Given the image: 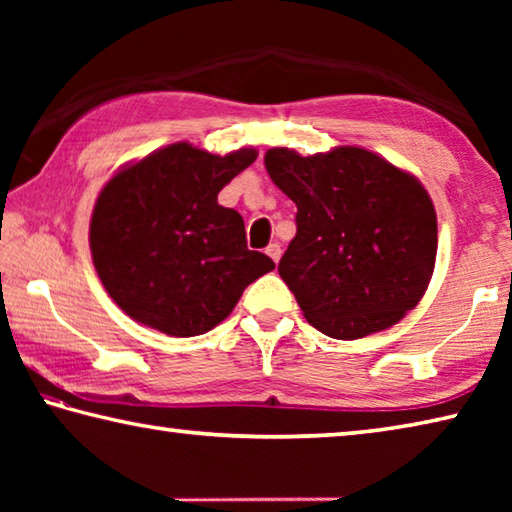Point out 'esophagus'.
Wrapping results in <instances>:
<instances>
[{
    "label": "esophagus",
    "mask_w": 512,
    "mask_h": 512,
    "mask_svg": "<svg viewBox=\"0 0 512 512\" xmlns=\"http://www.w3.org/2000/svg\"><path fill=\"white\" fill-rule=\"evenodd\" d=\"M266 255L271 257L275 264L280 262V257H282V248H280V244H271V246H268V248H266Z\"/></svg>",
    "instance_id": "34e87169"
}]
</instances>
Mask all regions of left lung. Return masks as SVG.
<instances>
[{
    "instance_id": "8db88e82",
    "label": "left lung",
    "mask_w": 512,
    "mask_h": 512,
    "mask_svg": "<svg viewBox=\"0 0 512 512\" xmlns=\"http://www.w3.org/2000/svg\"><path fill=\"white\" fill-rule=\"evenodd\" d=\"M268 176L296 203L280 277L332 339H361L418 305L436 264V210L409 173L359 146L302 158L271 149Z\"/></svg>"
}]
</instances>
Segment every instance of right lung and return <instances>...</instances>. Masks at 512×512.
Instances as JSON below:
<instances>
[{"instance_id":"right-lung-1","label":"right lung","mask_w":512,"mask_h":512,"mask_svg":"<svg viewBox=\"0 0 512 512\" xmlns=\"http://www.w3.org/2000/svg\"><path fill=\"white\" fill-rule=\"evenodd\" d=\"M255 158L253 149L221 158L178 142L101 189L90 221L94 268L137 323L169 336L205 334L273 271L271 257L248 250L241 214L216 201Z\"/></svg>"}]
</instances>
